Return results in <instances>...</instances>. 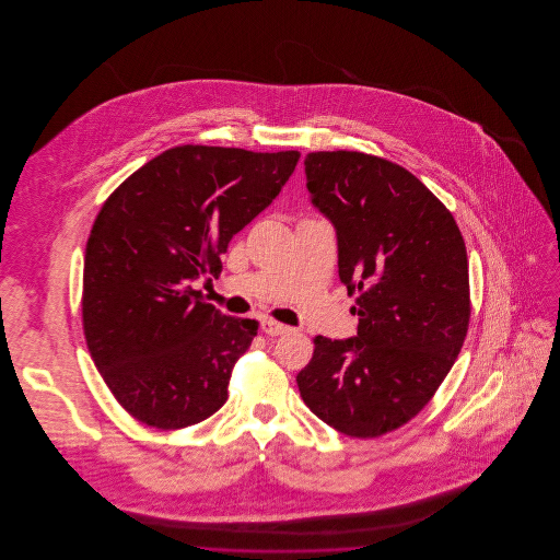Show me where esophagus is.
Segmentation results:
<instances>
[{
    "label": "esophagus",
    "instance_id": "34e87169",
    "mask_svg": "<svg viewBox=\"0 0 560 560\" xmlns=\"http://www.w3.org/2000/svg\"><path fill=\"white\" fill-rule=\"evenodd\" d=\"M262 331L268 334V336H283V334H288V331H292V327H288V325H283V323H279V320L272 319H262Z\"/></svg>",
    "mask_w": 560,
    "mask_h": 560
}]
</instances>
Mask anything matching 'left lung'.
I'll use <instances>...</instances> for the list:
<instances>
[{"mask_svg":"<svg viewBox=\"0 0 560 560\" xmlns=\"http://www.w3.org/2000/svg\"><path fill=\"white\" fill-rule=\"evenodd\" d=\"M304 172L311 203L336 229L340 281L359 292V329L313 340L300 397L342 434L382 436L422 411L462 350L466 245L447 208L393 161L319 151Z\"/></svg>","mask_w":560,"mask_h":560,"instance_id":"1","label":"left lung"}]
</instances>
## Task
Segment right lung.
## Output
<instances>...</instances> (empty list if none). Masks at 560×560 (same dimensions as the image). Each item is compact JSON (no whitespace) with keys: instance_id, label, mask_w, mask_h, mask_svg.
I'll return each mask as SVG.
<instances>
[{"instance_id":"1","label":"right lung","mask_w":560,"mask_h":560,"mask_svg":"<svg viewBox=\"0 0 560 560\" xmlns=\"http://www.w3.org/2000/svg\"><path fill=\"white\" fill-rule=\"evenodd\" d=\"M298 151L174 147L121 183L83 258V334L108 390L138 422L192 427L229 399L258 323L226 317L190 288L218 277L229 241L290 180Z\"/></svg>"}]
</instances>
